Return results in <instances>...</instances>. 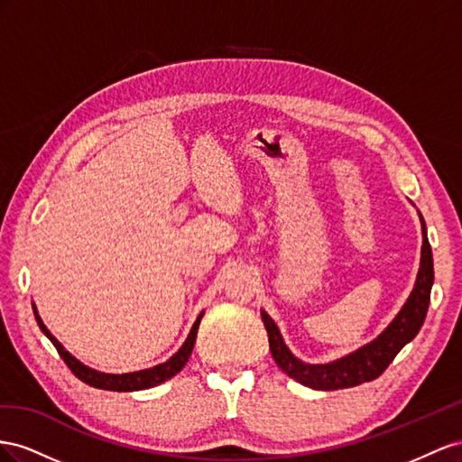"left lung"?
Here are the masks:
<instances>
[{"label":"left lung","instance_id":"obj_1","mask_svg":"<svg viewBox=\"0 0 462 462\" xmlns=\"http://www.w3.org/2000/svg\"><path fill=\"white\" fill-rule=\"evenodd\" d=\"M420 215V213H418ZM421 222V254H420V269L416 274V282L411 296L406 298L401 311L394 315L393 321L381 331L372 342L360 346L338 360L327 364H308L296 358L286 346V342L279 331V327L269 318L265 310H261V319L265 323L269 335V348L276 365L292 377L298 383L318 391H337L356 387L365 381H374L383 374L389 364L394 360L408 342H411L420 327L424 325L430 294L433 286V257L428 242L426 222L420 215Z\"/></svg>","mask_w":462,"mask_h":462}]
</instances>
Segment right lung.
<instances>
[{
    "label": "right lung",
    "instance_id": "right-lung-1",
    "mask_svg": "<svg viewBox=\"0 0 462 462\" xmlns=\"http://www.w3.org/2000/svg\"><path fill=\"white\" fill-rule=\"evenodd\" d=\"M32 310H34V318L38 321V327H41V331L51 340V345L56 346V350L60 352V356L63 358V362L68 364L69 370L75 374V377H79L83 381V383L90 385V387H97V389H104V391H117V393H129V391H141V389H151L164 383L170 377H174L178 372L183 370V365L188 364L193 345H195V338H197V328H199L201 318L203 313H199V318L195 319L191 331L183 342L181 348L172 356V358L166 360L164 364H158L154 367H149V370H141V372H129V374H104L98 370H92V367L85 365L83 362H79L73 354H69L68 350L63 348L61 342L48 331V327L44 325L42 318L38 315V310L32 301Z\"/></svg>",
    "mask_w": 462,
    "mask_h": 462
}]
</instances>
